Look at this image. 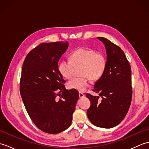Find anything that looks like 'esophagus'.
<instances>
[{
    "instance_id": "obj_1",
    "label": "esophagus",
    "mask_w": 149,
    "mask_h": 149,
    "mask_svg": "<svg viewBox=\"0 0 149 149\" xmlns=\"http://www.w3.org/2000/svg\"><path fill=\"white\" fill-rule=\"evenodd\" d=\"M79 97L81 98H81H83L84 97V94H83V93H81V92L79 93Z\"/></svg>"
}]
</instances>
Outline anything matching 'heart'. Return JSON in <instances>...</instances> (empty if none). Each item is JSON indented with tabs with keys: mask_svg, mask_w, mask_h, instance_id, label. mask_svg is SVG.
I'll list each match as a JSON object with an SVG mask.
<instances>
[{
	"mask_svg": "<svg viewBox=\"0 0 149 149\" xmlns=\"http://www.w3.org/2000/svg\"><path fill=\"white\" fill-rule=\"evenodd\" d=\"M81 66L79 74L82 77H74L68 82L70 89L84 91L90 85L89 77L93 81L102 77L106 67L104 54L88 48H79L70 55V60L63 59L59 63L58 70L63 77L70 79L74 75L75 67Z\"/></svg>",
	"mask_w": 149,
	"mask_h": 149,
	"instance_id": "obj_1",
	"label": "heart"
}]
</instances>
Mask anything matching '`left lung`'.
I'll return each mask as SVG.
<instances>
[{
    "label": "left lung",
    "instance_id": "obj_1",
    "mask_svg": "<svg viewBox=\"0 0 149 149\" xmlns=\"http://www.w3.org/2000/svg\"><path fill=\"white\" fill-rule=\"evenodd\" d=\"M97 38L104 44L107 54L106 67L94 85L93 91L99 96L86 93L91 106L87 115L93 125L112 128L127 115L132 100L131 69L124 52L118 46L102 37Z\"/></svg>",
    "mask_w": 149,
    "mask_h": 149
}]
</instances>
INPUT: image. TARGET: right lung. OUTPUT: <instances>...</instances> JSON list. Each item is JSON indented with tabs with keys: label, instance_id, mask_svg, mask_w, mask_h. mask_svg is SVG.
Wrapping results in <instances>:
<instances>
[{
	"label": "right lung",
	"instance_id": "add662e5",
	"mask_svg": "<svg viewBox=\"0 0 149 149\" xmlns=\"http://www.w3.org/2000/svg\"><path fill=\"white\" fill-rule=\"evenodd\" d=\"M68 47V42L40 43L22 66L20 92L25 107L36 127L49 134L70 127L79 98L77 90H66L58 70L59 59Z\"/></svg>",
	"mask_w": 149,
	"mask_h": 149
}]
</instances>
